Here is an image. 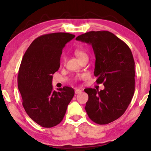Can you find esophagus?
<instances>
[{
	"label": "esophagus",
	"instance_id": "obj_1",
	"mask_svg": "<svg viewBox=\"0 0 151 151\" xmlns=\"http://www.w3.org/2000/svg\"><path fill=\"white\" fill-rule=\"evenodd\" d=\"M81 92H82V91L80 90V89H76L75 93V94H78V93H81Z\"/></svg>",
	"mask_w": 151,
	"mask_h": 151
}]
</instances>
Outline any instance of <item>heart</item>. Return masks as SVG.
<instances>
[{
	"label": "heart",
	"instance_id": "heart-1",
	"mask_svg": "<svg viewBox=\"0 0 151 151\" xmlns=\"http://www.w3.org/2000/svg\"><path fill=\"white\" fill-rule=\"evenodd\" d=\"M75 54L80 60H81L82 58L87 57V55H86V53L85 52V51L81 50V49H79V48H78V49H76L75 50ZM63 60H65V57H63ZM83 76H84L83 75H78L76 76V80H80V79L83 78Z\"/></svg>",
	"mask_w": 151,
	"mask_h": 151
}]
</instances>
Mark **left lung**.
Returning <instances> with one entry per match:
<instances>
[{"label": "left lung", "mask_w": 151, "mask_h": 151, "mask_svg": "<svg viewBox=\"0 0 151 151\" xmlns=\"http://www.w3.org/2000/svg\"><path fill=\"white\" fill-rule=\"evenodd\" d=\"M76 40L91 45L95 55L94 75L96 83H103L99 91L85 88L88 100L85 110L92 121L106 124L124 113L134 93V61L128 45L106 30L90 31L78 36Z\"/></svg>", "instance_id": "left-lung-1"}]
</instances>
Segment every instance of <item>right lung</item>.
Returning <instances> with one entry per match:
<instances>
[{"label": "right lung", "instance_id": "add662e5", "mask_svg": "<svg viewBox=\"0 0 151 151\" xmlns=\"http://www.w3.org/2000/svg\"><path fill=\"white\" fill-rule=\"evenodd\" d=\"M75 36L55 32L40 36L27 48L18 75V88L28 115L45 128L60 123L75 91L68 86L53 90L52 75L60 67L65 45Z\"/></svg>", "mask_w": 151, "mask_h": 151}]
</instances>
